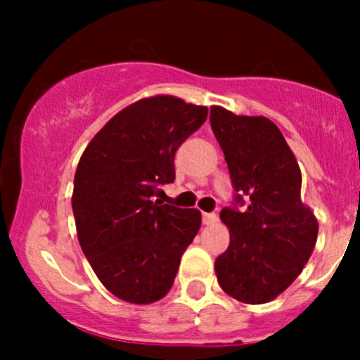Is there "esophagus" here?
Segmentation results:
<instances>
[{"label":"esophagus","mask_w":360,"mask_h":360,"mask_svg":"<svg viewBox=\"0 0 360 360\" xmlns=\"http://www.w3.org/2000/svg\"><path fill=\"white\" fill-rule=\"evenodd\" d=\"M202 221H203V224H212V223H216V221H217V216L214 212H203L202 214Z\"/></svg>","instance_id":"1"}]
</instances>
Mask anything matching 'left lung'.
<instances>
[{
    "label": "left lung",
    "instance_id": "obj_1",
    "mask_svg": "<svg viewBox=\"0 0 360 360\" xmlns=\"http://www.w3.org/2000/svg\"><path fill=\"white\" fill-rule=\"evenodd\" d=\"M210 127L235 191L221 210L230 245L216 259L217 282L242 303H268L296 281L317 242V219L301 202L300 165L264 116L212 106Z\"/></svg>",
    "mask_w": 360,
    "mask_h": 360
}]
</instances>
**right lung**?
Instances as JSON below:
<instances>
[{"mask_svg":"<svg viewBox=\"0 0 360 360\" xmlns=\"http://www.w3.org/2000/svg\"><path fill=\"white\" fill-rule=\"evenodd\" d=\"M170 96L137 101L96 134L79 158L72 214L83 254L108 291L129 303L162 300L202 216L160 200L176 151L207 118Z\"/></svg>","mask_w":360,"mask_h":360,"instance_id":"right-lung-1","label":"right lung"}]
</instances>
